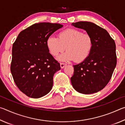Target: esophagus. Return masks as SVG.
<instances>
[{"label":"esophagus","mask_w":125,"mask_h":125,"mask_svg":"<svg viewBox=\"0 0 125 125\" xmlns=\"http://www.w3.org/2000/svg\"><path fill=\"white\" fill-rule=\"evenodd\" d=\"M67 65V64H65V63H60V66H61V68L62 69H63V68H64Z\"/></svg>","instance_id":"obj_1"}]
</instances>
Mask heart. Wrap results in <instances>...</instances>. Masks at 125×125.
I'll return each mask as SVG.
<instances>
[{
	"mask_svg": "<svg viewBox=\"0 0 125 125\" xmlns=\"http://www.w3.org/2000/svg\"><path fill=\"white\" fill-rule=\"evenodd\" d=\"M46 46L53 56L65 49L67 51L61 54L57 60L62 62L74 60L82 62L89 56L93 47V40L88 33L75 29H67L58 33V37L50 36L46 40Z\"/></svg>",
	"mask_w": 125,
	"mask_h": 125,
	"instance_id": "1",
	"label": "heart"
}]
</instances>
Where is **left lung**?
Wrapping results in <instances>:
<instances>
[{"mask_svg": "<svg viewBox=\"0 0 125 125\" xmlns=\"http://www.w3.org/2000/svg\"><path fill=\"white\" fill-rule=\"evenodd\" d=\"M72 25L85 30L93 40V47L88 57L73 65L72 84L76 91L82 94L97 93L109 83L116 67L115 41L106 30L93 22L79 21Z\"/></svg>", "mask_w": 125, "mask_h": 125, "instance_id": "obj_1", "label": "left lung"}]
</instances>
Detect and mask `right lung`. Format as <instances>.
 Wrapping results in <instances>:
<instances>
[{"label":"right lung","instance_id":"1","mask_svg":"<svg viewBox=\"0 0 125 125\" xmlns=\"http://www.w3.org/2000/svg\"><path fill=\"white\" fill-rule=\"evenodd\" d=\"M63 26L35 24L20 32L13 43L11 74L18 88L30 98H41L52 89L53 75L61 67L49 53L46 40Z\"/></svg>","mask_w":125,"mask_h":125}]
</instances>
